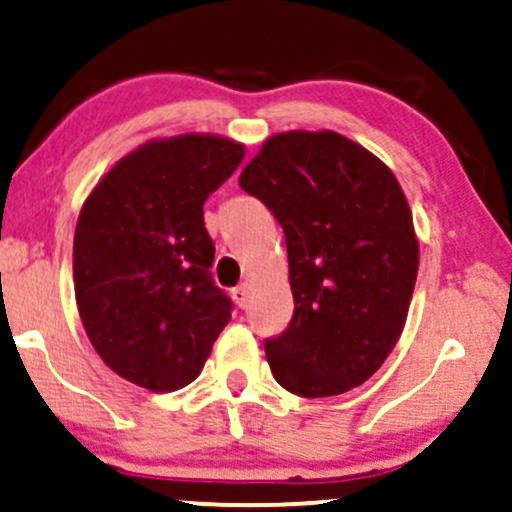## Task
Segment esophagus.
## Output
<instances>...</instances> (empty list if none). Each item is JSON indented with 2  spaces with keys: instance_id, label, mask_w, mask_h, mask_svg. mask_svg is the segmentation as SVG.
Instances as JSON below:
<instances>
[{
  "instance_id": "1",
  "label": "esophagus",
  "mask_w": 512,
  "mask_h": 512,
  "mask_svg": "<svg viewBox=\"0 0 512 512\" xmlns=\"http://www.w3.org/2000/svg\"><path fill=\"white\" fill-rule=\"evenodd\" d=\"M233 301H236L240 308H245L250 301V284H240L238 289H233Z\"/></svg>"
}]
</instances>
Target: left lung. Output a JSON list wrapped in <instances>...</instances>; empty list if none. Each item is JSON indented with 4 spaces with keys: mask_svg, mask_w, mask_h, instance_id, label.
<instances>
[{
    "mask_svg": "<svg viewBox=\"0 0 512 512\" xmlns=\"http://www.w3.org/2000/svg\"><path fill=\"white\" fill-rule=\"evenodd\" d=\"M281 223L293 317L264 342L276 383L332 397L366 383L407 322L419 240L392 170L332 129L281 132L240 173Z\"/></svg>",
    "mask_w": 512,
    "mask_h": 512,
    "instance_id": "obj_1",
    "label": "left lung"
}]
</instances>
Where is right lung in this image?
I'll return each mask as SVG.
<instances>
[{"label":"right lung","instance_id":"obj_1","mask_svg":"<svg viewBox=\"0 0 512 512\" xmlns=\"http://www.w3.org/2000/svg\"><path fill=\"white\" fill-rule=\"evenodd\" d=\"M245 146L219 134L151 139L98 180L74 231V293L93 349L151 392L190 385L231 320L211 279L204 202Z\"/></svg>","mask_w":512,"mask_h":512}]
</instances>
